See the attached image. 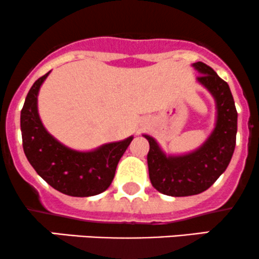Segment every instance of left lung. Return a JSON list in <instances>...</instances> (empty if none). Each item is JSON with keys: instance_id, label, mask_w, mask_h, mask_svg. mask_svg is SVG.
Segmentation results:
<instances>
[{"instance_id": "1", "label": "left lung", "mask_w": 259, "mask_h": 259, "mask_svg": "<svg viewBox=\"0 0 259 259\" xmlns=\"http://www.w3.org/2000/svg\"><path fill=\"white\" fill-rule=\"evenodd\" d=\"M194 67L201 74L197 80L206 86L217 102L214 132L201 148L185 156L167 157L151 136L147 154L148 174L152 186L174 197L201 194L209 189L224 173L236 145L237 112L228 82L209 65L197 62Z\"/></svg>"}]
</instances>
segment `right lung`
<instances>
[{"label": "right lung", "mask_w": 259, "mask_h": 259, "mask_svg": "<svg viewBox=\"0 0 259 259\" xmlns=\"http://www.w3.org/2000/svg\"><path fill=\"white\" fill-rule=\"evenodd\" d=\"M50 72L29 90L20 112L23 150L32 168L59 192L74 197L99 195L109 187L118 162L133 136L112 142L92 152H78L63 146L46 132L37 113L38 89Z\"/></svg>", "instance_id": "right-lung-1"}]
</instances>
